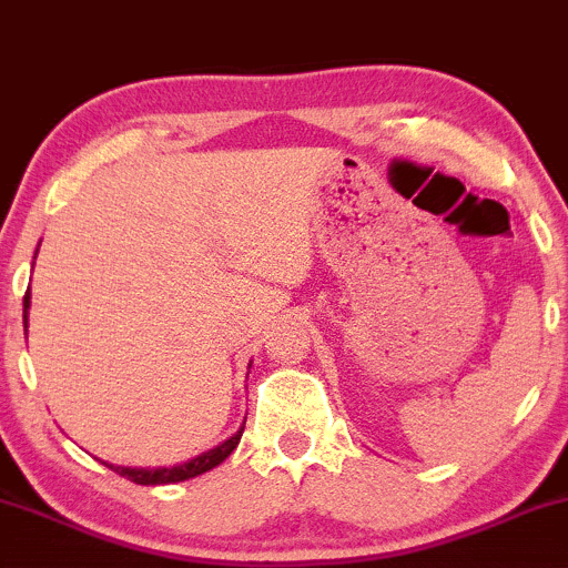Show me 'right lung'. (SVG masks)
I'll return each instance as SVG.
<instances>
[{
    "instance_id": "obj_1",
    "label": "right lung",
    "mask_w": 568,
    "mask_h": 568,
    "mask_svg": "<svg viewBox=\"0 0 568 568\" xmlns=\"http://www.w3.org/2000/svg\"><path fill=\"white\" fill-rule=\"evenodd\" d=\"M29 306H31V293L26 291V296H23V325H26V328H29ZM243 429H245V422H243V427H240L230 440H224V443H221V446L211 448V452L194 456V459L184 462V465L158 467V470H146V467H116V465H109V462H103V465H106L109 470H114L116 475H122V478L133 480V484H139V486L179 484V480L197 478V475L213 470V467H219L221 462H224L226 456H230L234 448H237L240 438H243Z\"/></svg>"
}]
</instances>
